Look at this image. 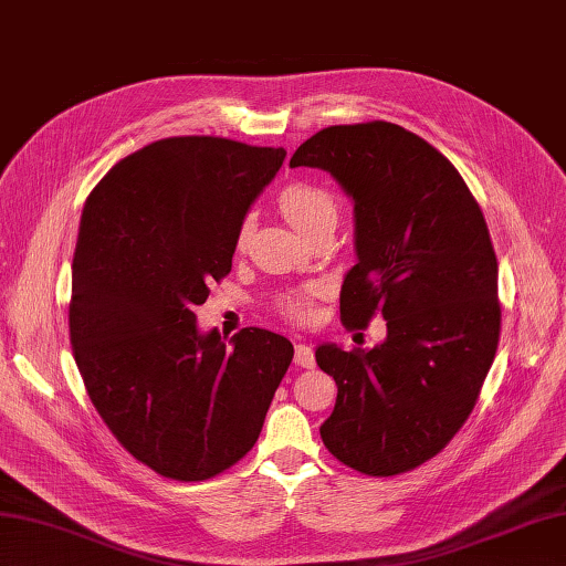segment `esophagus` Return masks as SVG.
I'll use <instances>...</instances> for the list:
<instances>
[{
	"mask_svg": "<svg viewBox=\"0 0 566 566\" xmlns=\"http://www.w3.org/2000/svg\"><path fill=\"white\" fill-rule=\"evenodd\" d=\"M294 361H296L298 366H304V369H313V366H315V354H313V349H311L308 345L298 343V345L294 347Z\"/></svg>",
	"mask_w": 566,
	"mask_h": 566,
	"instance_id": "1",
	"label": "esophagus"
}]
</instances>
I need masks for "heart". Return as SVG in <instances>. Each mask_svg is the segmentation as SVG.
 I'll return each mask as SVG.
<instances>
[{
	"mask_svg": "<svg viewBox=\"0 0 566 566\" xmlns=\"http://www.w3.org/2000/svg\"><path fill=\"white\" fill-rule=\"evenodd\" d=\"M277 205L282 209V214L304 235H311L313 231H318L323 227H335L339 219V207L335 202V197L318 186H311V182H292V186H286L277 195ZM253 227L255 221L251 214L239 221L233 235L235 253L248 251V245H251L253 239ZM274 308H277L286 321L306 323L313 315V289L304 286L280 294L274 298Z\"/></svg>",
	"mask_w": 566,
	"mask_h": 566,
	"instance_id": "1",
	"label": "heart"
}]
</instances>
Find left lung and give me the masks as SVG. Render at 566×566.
<instances>
[{"mask_svg":"<svg viewBox=\"0 0 566 566\" xmlns=\"http://www.w3.org/2000/svg\"><path fill=\"white\" fill-rule=\"evenodd\" d=\"M289 166L323 168L354 200V265L339 294L347 331L384 315L374 349H315L337 384L321 427L339 463L371 478L415 470L446 449L494 361L502 306L488 221L429 142L386 120L333 125Z\"/></svg>","mask_w":566,"mask_h":566,"instance_id":"1","label":"left lung"}]
</instances>
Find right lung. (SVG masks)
<instances>
[{"label": "right lung", "mask_w": 566, "mask_h": 566, "mask_svg": "<svg viewBox=\"0 0 566 566\" xmlns=\"http://www.w3.org/2000/svg\"><path fill=\"white\" fill-rule=\"evenodd\" d=\"M286 151L168 137L91 190L72 262L70 339L113 437L164 478L202 482L253 449L294 359L286 337L243 327L231 345L192 308L231 272L233 235Z\"/></svg>", "instance_id": "right-lung-1"}]
</instances>
